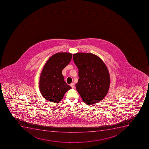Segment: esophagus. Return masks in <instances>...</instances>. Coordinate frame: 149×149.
I'll return each instance as SVG.
<instances>
[{"mask_svg":"<svg viewBox=\"0 0 149 149\" xmlns=\"http://www.w3.org/2000/svg\"><path fill=\"white\" fill-rule=\"evenodd\" d=\"M70 86L72 87V88H74V83H72L70 84Z\"/></svg>","mask_w":149,"mask_h":149,"instance_id":"34e87169","label":"esophagus"}]
</instances>
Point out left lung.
I'll return each instance as SVG.
<instances>
[{"instance_id":"left-lung-1","label":"left lung","mask_w":149,"mask_h":149,"mask_svg":"<svg viewBox=\"0 0 149 149\" xmlns=\"http://www.w3.org/2000/svg\"><path fill=\"white\" fill-rule=\"evenodd\" d=\"M74 63L78 69V81L75 86L85 103L95 104L107 93L110 79L107 68L98 56L92 53L73 54Z\"/></svg>"}]
</instances>
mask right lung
I'll return each instance as SVG.
<instances>
[{
  "label": "right lung",
  "instance_id": "1",
  "mask_svg": "<svg viewBox=\"0 0 149 149\" xmlns=\"http://www.w3.org/2000/svg\"><path fill=\"white\" fill-rule=\"evenodd\" d=\"M72 57L71 53H58L49 58L45 65L40 75L39 89L47 101L58 103L71 89L64 81L62 72L70 62Z\"/></svg>",
  "mask_w": 149,
  "mask_h": 149
}]
</instances>
